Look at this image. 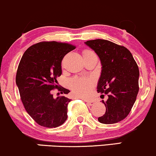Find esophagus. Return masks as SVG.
Wrapping results in <instances>:
<instances>
[{"label": "esophagus", "instance_id": "esophagus-1", "mask_svg": "<svg viewBox=\"0 0 156 156\" xmlns=\"http://www.w3.org/2000/svg\"><path fill=\"white\" fill-rule=\"evenodd\" d=\"M86 102H87V103L88 104H89L90 105H93L94 103H95V101H93V100H90V101H86Z\"/></svg>", "mask_w": 156, "mask_h": 156}]
</instances>
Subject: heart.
Listing matches in <instances>:
<instances>
[{
    "label": "heart",
    "instance_id": "1",
    "mask_svg": "<svg viewBox=\"0 0 156 156\" xmlns=\"http://www.w3.org/2000/svg\"><path fill=\"white\" fill-rule=\"evenodd\" d=\"M93 53L91 51H85L84 54ZM70 87L73 93L79 98H86L89 95L90 91L93 85V80L90 78H74L70 81Z\"/></svg>",
    "mask_w": 156,
    "mask_h": 156
}]
</instances>
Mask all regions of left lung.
I'll use <instances>...</instances> for the list:
<instances>
[{
  "instance_id": "1",
  "label": "left lung",
  "mask_w": 156,
  "mask_h": 156,
  "mask_svg": "<svg viewBox=\"0 0 156 156\" xmlns=\"http://www.w3.org/2000/svg\"><path fill=\"white\" fill-rule=\"evenodd\" d=\"M97 53L101 62L98 92L108 95L103 101L106 110L98 118L102 124L119 122L131 111L139 91V68L132 53L124 46L106 40L85 42Z\"/></svg>"
}]
</instances>
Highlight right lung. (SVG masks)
<instances>
[{"label": "right lung", "mask_w": 156, "mask_h": 156, "mask_svg": "<svg viewBox=\"0 0 156 156\" xmlns=\"http://www.w3.org/2000/svg\"><path fill=\"white\" fill-rule=\"evenodd\" d=\"M76 48L69 43L40 42L30 46L23 54L16 76L21 100L25 110L40 126L55 128L67 119L70 99L53 98L51 90L68 94L69 90L58 87L57 77L62 73L61 61L65 55Z\"/></svg>", "instance_id": "obj_1"}]
</instances>
